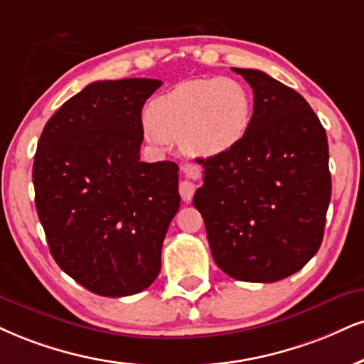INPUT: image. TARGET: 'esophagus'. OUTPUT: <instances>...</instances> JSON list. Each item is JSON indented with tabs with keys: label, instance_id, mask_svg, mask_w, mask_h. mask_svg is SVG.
<instances>
[{
	"label": "esophagus",
	"instance_id": "obj_1",
	"mask_svg": "<svg viewBox=\"0 0 364 364\" xmlns=\"http://www.w3.org/2000/svg\"><path fill=\"white\" fill-rule=\"evenodd\" d=\"M182 170L189 178L197 177V175H199V168H197L196 165H183ZM178 192H181V197H182L183 203H191L192 197H194L196 186L191 181H182L181 186H178Z\"/></svg>",
	"mask_w": 364,
	"mask_h": 364
}]
</instances>
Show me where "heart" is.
Segmentation results:
<instances>
[{
    "label": "heart",
    "instance_id": "b5f03b06",
    "mask_svg": "<svg viewBox=\"0 0 364 364\" xmlns=\"http://www.w3.org/2000/svg\"><path fill=\"white\" fill-rule=\"evenodd\" d=\"M251 116L253 101L240 80L187 79L150 102L146 134L151 141L178 140L186 154L210 159L243 141Z\"/></svg>",
    "mask_w": 364,
    "mask_h": 364
}]
</instances>
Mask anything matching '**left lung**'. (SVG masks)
<instances>
[{
    "mask_svg": "<svg viewBox=\"0 0 364 364\" xmlns=\"http://www.w3.org/2000/svg\"><path fill=\"white\" fill-rule=\"evenodd\" d=\"M253 89V116L240 145L197 159L210 253L241 282L287 278L317 253L331 200L326 129L294 89L257 69H235Z\"/></svg>",
    "mask_w": 364,
    "mask_h": 364,
    "instance_id": "8db88e82",
    "label": "left lung"
}]
</instances>
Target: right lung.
Masks as SVG:
<instances>
[{
	"instance_id": "obj_1",
	"label": "right lung",
	"mask_w": 364,
	"mask_h": 364,
	"mask_svg": "<svg viewBox=\"0 0 364 364\" xmlns=\"http://www.w3.org/2000/svg\"><path fill=\"white\" fill-rule=\"evenodd\" d=\"M156 79L97 80L45 124L35 205L53 259L102 297L145 290L178 205V167L140 160L141 109Z\"/></svg>"
}]
</instances>
